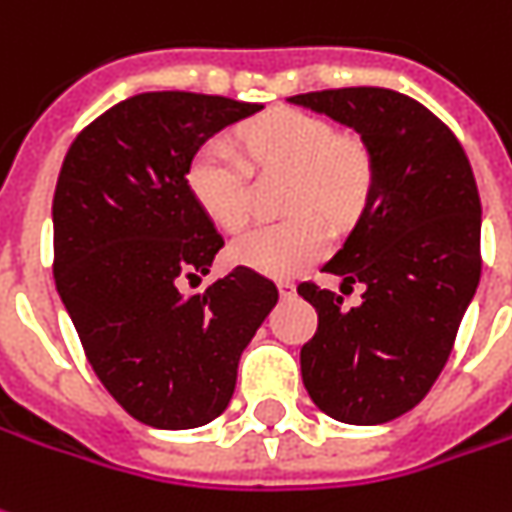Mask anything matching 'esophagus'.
Here are the masks:
<instances>
[{
  "label": "esophagus",
  "instance_id": "34e87169",
  "mask_svg": "<svg viewBox=\"0 0 512 512\" xmlns=\"http://www.w3.org/2000/svg\"><path fill=\"white\" fill-rule=\"evenodd\" d=\"M277 288H280V294H283V297H291V294H294V283H291V280H280Z\"/></svg>",
  "mask_w": 512,
  "mask_h": 512
}]
</instances>
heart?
<instances>
[{
    "instance_id": "b5f03b06",
    "label": "heart",
    "mask_w": 512,
    "mask_h": 512,
    "mask_svg": "<svg viewBox=\"0 0 512 512\" xmlns=\"http://www.w3.org/2000/svg\"><path fill=\"white\" fill-rule=\"evenodd\" d=\"M249 154L263 168L294 173L285 221L249 229L232 243L235 263L271 277H291L308 269L330 249L328 215L347 227L367 210L378 182L373 148L356 134H339L328 120L300 109H274L243 128ZM190 196L212 224L224 232H241L252 218L249 162L229 137L204 139L187 162Z\"/></svg>"
}]
</instances>
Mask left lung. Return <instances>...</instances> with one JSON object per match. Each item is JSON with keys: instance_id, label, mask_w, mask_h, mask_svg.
Masks as SVG:
<instances>
[{"instance_id": "left-lung-1", "label": "left lung", "mask_w": 512, "mask_h": 512, "mask_svg": "<svg viewBox=\"0 0 512 512\" xmlns=\"http://www.w3.org/2000/svg\"><path fill=\"white\" fill-rule=\"evenodd\" d=\"M356 128L378 165L375 193L322 271L364 283L347 308L314 280L297 294L319 325L302 344V384L333 420L375 426L406 415L443 373L482 274V201L460 139L412 97L322 89L288 97Z\"/></svg>"}]
</instances>
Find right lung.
<instances>
[{
	"label": "right lung",
	"mask_w": 512,
	"mask_h": 512,
	"mask_svg": "<svg viewBox=\"0 0 512 512\" xmlns=\"http://www.w3.org/2000/svg\"><path fill=\"white\" fill-rule=\"evenodd\" d=\"M196 92H145L103 111L69 145L52 198V274L83 353L128 415L196 429L227 409L238 361L277 302L249 266L201 291L224 238L190 196L204 139L255 114Z\"/></svg>",
	"instance_id": "add662e5"
}]
</instances>
